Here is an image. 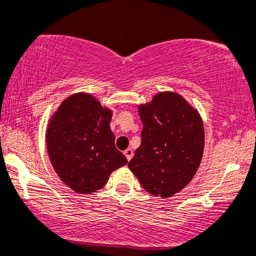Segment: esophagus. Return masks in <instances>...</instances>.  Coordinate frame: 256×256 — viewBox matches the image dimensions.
Here are the masks:
<instances>
[{"label":"esophagus","instance_id":"esophagus-1","mask_svg":"<svg viewBox=\"0 0 256 256\" xmlns=\"http://www.w3.org/2000/svg\"><path fill=\"white\" fill-rule=\"evenodd\" d=\"M124 156L127 157L128 160H130L132 157H133V150H132V148H127V150L124 151Z\"/></svg>","mask_w":256,"mask_h":256}]
</instances>
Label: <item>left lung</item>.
Masks as SVG:
<instances>
[{
	"mask_svg": "<svg viewBox=\"0 0 256 256\" xmlns=\"http://www.w3.org/2000/svg\"><path fill=\"white\" fill-rule=\"evenodd\" d=\"M142 144L128 163L148 194L163 198L182 191L196 174L204 148L200 114L179 94L166 92L139 106Z\"/></svg>",
	"mask_w": 256,
	"mask_h": 256,
	"instance_id": "obj_1",
	"label": "left lung"
}]
</instances>
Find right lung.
Instances as JSON below:
<instances>
[{"label":"right lung","instance_id":"1","mask_svg":"<svg viewBox=\"0 0 256 256\" xmlns=\"http://www.w3.org/2000/svg\"><path fill=\"white\" fill-rule=\"evenodd\" d=\"M111 111L77 93L62 102L47 130L48 154L62 182L77 194L100 190L127 158L114 145Z\"/></svg>","mask_w":256,"mask_h":256}]
</instances>
